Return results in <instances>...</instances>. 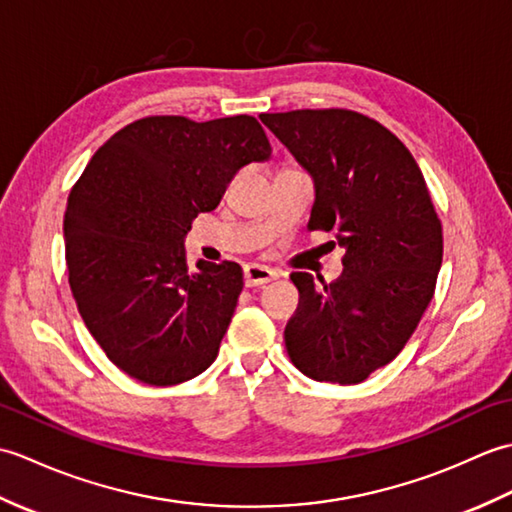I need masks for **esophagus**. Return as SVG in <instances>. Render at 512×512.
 <instances>
[{"instance_id": "obj_1", "label": "esophagus", "mask_w": 512, "mask_h": 512, "mask_svg": "<svg viewBox=\"0 0 512 512\" xmlns=\"http://www.w3.org/2000/svg\"><path fill=\"white\" fill-rule=\"evenodd\" d=\"M277 279L275 270H270L266 266H259V264H248L244 266V284L248 288H255V286H264L270 284V281Z\"/></svg>"}]
</instances>
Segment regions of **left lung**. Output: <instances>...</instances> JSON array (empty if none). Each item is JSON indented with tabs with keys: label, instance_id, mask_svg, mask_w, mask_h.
Returning a JSON list of instances; mask_svg holds the SVG:
<instances>
[{
	"label": "left lung",
	"instance_id": "8db88e82",
	"mask_svg": "<svg viewBox=\"0 0 512 512\" xmlns=\"http://www.w3.org/2000/svg\"><path fill=\"white\" fill-rule=\"evenodd\" d=\"M314 184L312 231H336L343 275L292 273L286 350L301 374L356 385L400 354L436 290L442 224L409 149L350 110L262 114Z\"/></svg>",
	"mask_w": 512,
	"mask_h": 512
}]
</instances>
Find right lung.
I'll return each instance as SVG.
<instances>
[{
  "mask_svg": "<svg viewBox=\"0 0 512 512\" xmlns=\"http://www.w3.org/2000/svg\"><path fill=\"white\" fill-rule=\"evenodd\" d=\"M270 154L253 116H149L88 162L63 217L65 264L85 325L125 374L167 387L217 358L244 273L204 259L191 273L184 237L239 169Z\"/></svg>",
  "mask_w": 512,
  "mask_h": 512,
  "instance_id": "add662e5",
  "label": "right lung"
}]
</instances>
